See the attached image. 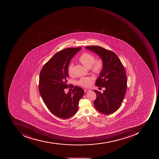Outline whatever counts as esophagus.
<instances>
[{
    "mask_svg": "<svg viewBox=\"0 0 159 159\" xmlns=\"http://www.w3.org/2000/svg\"><path fill=\"white\" fill-rule=\"evenodd\" d=\"M90 91V90L89 89H85L84 90V91L85 93L88 92H89Z\"/></svg>",
    "mask_w": 159,
    "mask_h": 159,
    "instance_id": "esophagus-1",
    "label": "esophagus"
}]
</instances>
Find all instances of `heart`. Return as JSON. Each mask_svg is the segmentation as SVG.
Here are the masks:
<instances>
[{"label":"heart","instance_id":"obj_1","mask_svg":"<svg viewBox=\"0 0 159 159\" xmlns=\"http://www.w3.org/2000/svg\"><path fill=\"white\" fill-rule=\"evenodd\" d=\"M80 63L86 68H91L93 72L99 74L102 71L104 66V62L101 59L95 60L94 55L88 52H84L80 56L79 59ZM70 75H74V64L70 63L68 68ZM93 78L91 77H82L78 81V84L83 87H88L91 85Z\"/></svg>","mask_w":159,"mask_h":159}]
</instances>
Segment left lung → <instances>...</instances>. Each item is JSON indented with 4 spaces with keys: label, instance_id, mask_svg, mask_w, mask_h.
I'll list each match as a JSON object with an SVG mask.
<instances>
[{
    "label": "left lung",
    "instance_id": "1",
    "mask_svg": "<svg viewBox=\"0 0 159 159\" xmlns=\"http://www.w3.org/2000/svg\"><path fill=\"white\" fill-rule=\"evenodd\" d=\"M85 49L98 54L104 62L96 84L106 89L103 93L93 90L97 94L94 107L102 113L111 114L120 107L127 90V78L123 65L112 51L98 46H88Z\"/></svg>",
    "mask_w": 159,
    "mask_h": 159
}]
</instances>
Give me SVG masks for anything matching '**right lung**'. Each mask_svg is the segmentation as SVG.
<instances>
[{
    "mask_svg": "<svg viewBox=\"0 0 159 159\" xmlns=\"http://www.w3.org/2000/svg\"><path fill=\"white\" fill-rule=\"evenodd\" d=\"M82 49L67 48L58 52L45 64L39 74V90L50 112L57 117L67 119L78 111L79 100L83 96L81 87L71 84L73 91L67 94L68 68L72 58Z\"/></svg>",
    "mask_w": 159,
    "mask_h": 159,
    "instance_id": "1",
    "label": "right lung"
}]
</instances>
